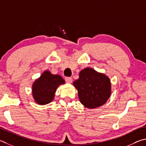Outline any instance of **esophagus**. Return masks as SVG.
Returning <instances> with one entry per match:
<instances>
[{
  "mask_svg": "<svg viewBox=\"0 0 146 146\" xmlns=\"http://www.w3.org/2000/svg\"><path fill=\"white\" fill-rule=\"evenodd\" d=\"M65 80H66V82H67V83H71V82H72V81H73V78H71V77H66L65 78Z\"/></svg>",
  "mask_w": 146,
  "mask_h": 146,
  "instance_id": "34e87169",
  "label": "esophagus"
}]
</instances>
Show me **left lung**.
<instances>
[{
	"label": "left lung",
	"mask_w": 146,
	"mask_h": 146,
	"mask_svg": "<svg viewBox=\"0 0 146 146\" xmlns=\"http://www.w3.org/2000/svg\"><path fill=\"white\" fill-rule=\"evenodd\" d=\"M73 84L78 90L81 103L89 108L104 105L110 96V79L92 68H87L82 70L79 78Z\"/></svg>",
	"instance_id": "8db88e82"
}]
</instances>
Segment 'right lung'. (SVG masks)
Instances as JSON below:
<instances>
[{
    "label": "right lung",
    "instance_id": "add662e5",
    "mask_svg": "<svg viewBox=\"0 0 146 146\" xmlns=\"http://www.w3.org/2000/svg\"><path fill=\"white\" fill-rule=\"evenodd\" d=\"M64 83V79L60 75H52L48 71H44L33 86V97L36 102L41 105L51 102L57 87Z\"/></svg>",
    "mask_w": 146,
    "mask_h": 146
}]
</instances>
